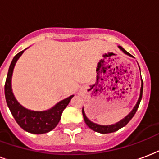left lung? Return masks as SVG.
Listing matches in <instances>:
<instances>
[{"instance_id": "1", "label": "left lung", "mask_w": 159, "mask_h": 159, "mask_svg": "<svg viewBox=\"0 0 159 159\" xmlns=\"http://www.w3.org/2000/svg\"><path fill=\"white\" fill-rule=\"evenodd\" d=\"M119 48L120 50L124 53V54H126V55H129V56H133L131 55L129 52H127L126 50H124V48L121 47V46H119ZM141 81H142V84H141V89H140V95L139 98V100H138L137 104L134 106V108L133 109V110L130 112L129 114H128L125 118L120 120L119 122L116 123V124H111V125H99V124H94L93 122H91L89 119L86 117L85 114H84V109H82V113H83V116H84V122H85V124L88 125V127L89 129H91L93 131H95V132L100 133V134H109V133H113L115 132L117 130L120 129L121 128L124 127L132 119V118L134 116L135 113L137 112L138 108L139 106L140 101H141V99H142V95H143V82L142 77H141Z\"/></svg>"}]
</instances>
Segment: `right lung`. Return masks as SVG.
<instances>
[{"instance_id":"right-lung-1","label":"right lung","mask_w":159,"mask_h":159,"mask_svg":"<svg viewBox=\"0 0 159 159\" xmlns=\"http://www.w3.org/2000/svg\"><path fill=\"white\" fill-rule=\"evenodd\" d=\"M23 52L24 50L15 55L9 67L5 84V96L7 104L16 123L25 131L35 134H45L54 129L56 127L60 120L63 110L66 109L74 95L63 99L57 104H55L52 109L46 111H32L20 105L12 93L11 76L15 65Z\"/></svg>"}]
</instances>
